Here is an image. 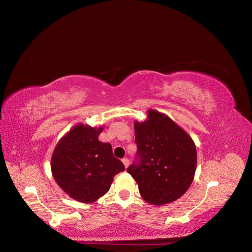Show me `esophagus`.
<instances>
[{
  "mask_svg": "<svg viewBox=\"0 0 252 252\" xmlns=\"http://www.w3.org/2000/svg\"><path fill=\"white\" fill-rule=\"evenodd\" d=\"M122 161H123V163H124L125 168H128V166H129V159L126 158H124L122 159Z\"/></svg>",
  "mask_w": 252,
  "mask_h": 252,
  "instance_id": "esophagus-1",
  "label": "esophagus"
}]
</instances>
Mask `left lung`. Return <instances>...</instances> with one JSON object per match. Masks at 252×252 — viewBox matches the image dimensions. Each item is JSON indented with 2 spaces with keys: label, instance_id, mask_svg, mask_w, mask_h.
Instances as JSON below:
<instances>
[{
  "label": "left lung",
  "instance_id": "8db88e82",
  "mask_svg": "<svg viewBox=\"0 0 252 252\" xmlns=\"http://www.w3.org/2000/svg\"><path fill=\"white\" fill-rule=\"evenodd\" d=\"M136 159L127 172L146 202L177 200L193 182L197 152L194 141L166 115L150 109L145 122L134 123Z\"/></svg>",
  "mask_w": 252,
  "mask_h": 252
}]
</instances>
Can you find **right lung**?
<instances>
[{"label": "right lung", "instance_id": "add662e5", "mask_svg": "<svg viewBox=\"0 0 252 252\" xmlns=\"http://www.w3.org/2000/svg\"><path fill=\"white\" fill-rule=\"evenodd\" d=\"M102 130L78 124L59 141L52 155L51 170L57 185L79 202L97 201L108 192L114 177L125 170L111 145L98 140Z\"/></svg>", "mask_w": 252, "mask_h": 252}]
</instances>
